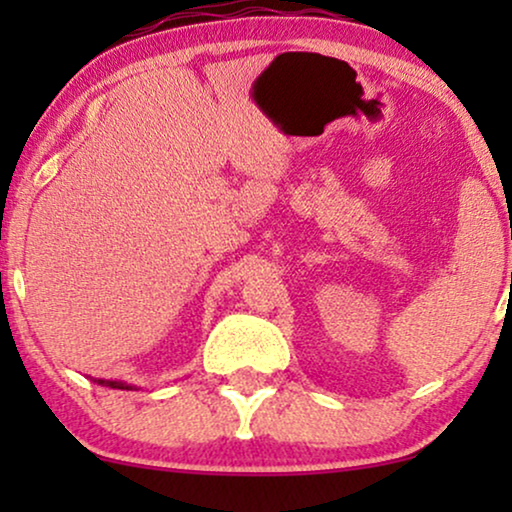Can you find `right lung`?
<instances>
[{
  "label": "right lung",
  "mask_w": 512,
  "mask_h": 512,
  "mask_svg": "<svg viewBox=\"0 0 512 512\" xmlns=\"http://www.w3.org/2000/svg\"><path fill=\"white\" fill-rule=\"evenodd\" d=\"M97 384H102V387H111V389H137L135 384H128V382H118V380H95Z\"/></svg>",
  "instance_id": "add662e5"
}]
</instances>
